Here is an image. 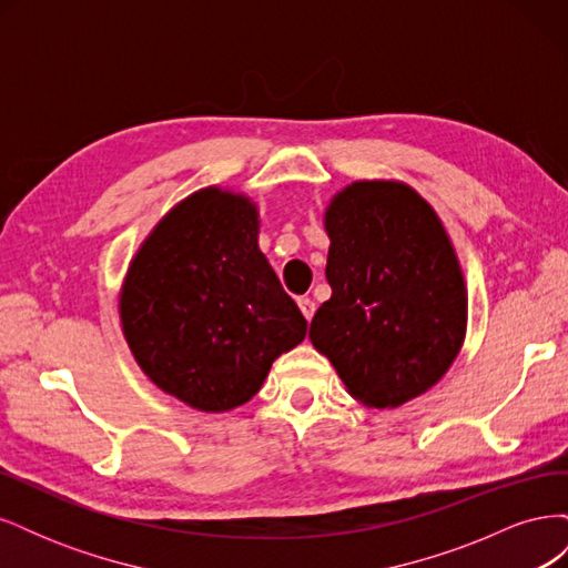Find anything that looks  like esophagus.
Segmentation results:
<instances>
[{
  "instance_id": "34e87169",
  "label": "esophagus",
  "mask_w": 568,
  "mask_h": 568,
  "mask_svg": "<svg viewBox=\"0 0 568 568\" xmlns=\"http://www.w3.org/2000/svg\"><path fill=\"white\" fill-rule=\"evenodd\" d=\"M298 307H301V313L305 315V320L311 322V320H313V315H315V301H313V298H307V296H303V298H298Z\"/></svg>"
}]
</instances>
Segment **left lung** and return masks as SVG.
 <instances>
[{
	"label": "left lung",
	"mask_w": 568,
	"mask_h": 568,
	"mask_svg": "<svg viewBox=\"0 0 568 568\" xmlns=\"http://www.w3.org/2000/svg\"><path fill=\"white\" fill-rule=\"evenodd\" d=\"M332 298L313 346L357 403L393 409L436 386L467 334V284L440 217L415 189L359 180L324 211Z\"/></svg>",
	"instance_id": "1"
}]
</instances>
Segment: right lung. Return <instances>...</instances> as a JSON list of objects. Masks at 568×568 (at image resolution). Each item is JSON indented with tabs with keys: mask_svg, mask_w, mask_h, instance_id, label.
Segmentation results:
<instances>
[{
	"mask_svg": "<svg viewBox=\"0 0 568 568\" xmlns=\"http://www.w3.org/2000/svg\"><path fill=\"white\" fill-rule=\"evenodd\" d=\"M257 205L205 186L173 205L130 261L120 324L136 365L199 412H230L261 390L307 322L257 248Z\"/></svg>",
	"mask_w": 568,
	"mask_h": 568,
	"instance_id": "obj_1",
	"label": "right lung"
}]
</instances>
